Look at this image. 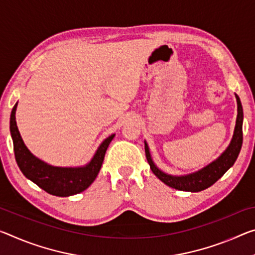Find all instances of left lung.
<instances>
[{
  "mask_svg": "<svg viewBox=\"0 0 255 255\" xmlns=\"http://www.w3.org/2000/svg\"><path fill=\"white\" fill-rule=\"evenodd\" d=\"M236 100L238 113L236 119L235 131H234L232 142H230L228 148L226 149L216 161H213L212 163H210L200 171L181 177L167 175V173L159 170V169L155 167V164L153 163L151 155H149L148 146L147 144L145 143V154H146L147 162L149 164V167H151V170L157 178L172 188L186 192L203 191V189L210 187V186L215 184L218 179L221 178V177L225 175V172L235 163L237 156L241 152L242 144H243V108H242V103L240 98H238V95H236Z\"/></svg>",
  "mask_w": 255,
  "mask_h": 255,
  "instance_id": "left-lung-1",
  "label": "left lung"
}]
</instances>
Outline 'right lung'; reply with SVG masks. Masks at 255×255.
<instances>
[{
	"mask_svg": "<svg viewBox=\"0 0 255 255\" xmlns=\"http://www.w3.org/2000/svg\"><path fill=\"white\" fill-rule=\"evenodd\" d=\"M13 107L10 117V131L13 140V149L15 161L28 179L40 187L48 194L55 196H70L78 194L86 189L93 181L103 163L107 148L111 143L115 135L109 136L104 142L100 145L94 157L86 167L82 168H59L52 167L47 163L35 157L28 151L23 144L21 136L19 134L17 123H15V109Z\"/></svg>",
	"mask_w": 255,
	"mask_h": 255,
	"instance_id": "obj_1",
	"label": "right lung"
}]
</instances>
